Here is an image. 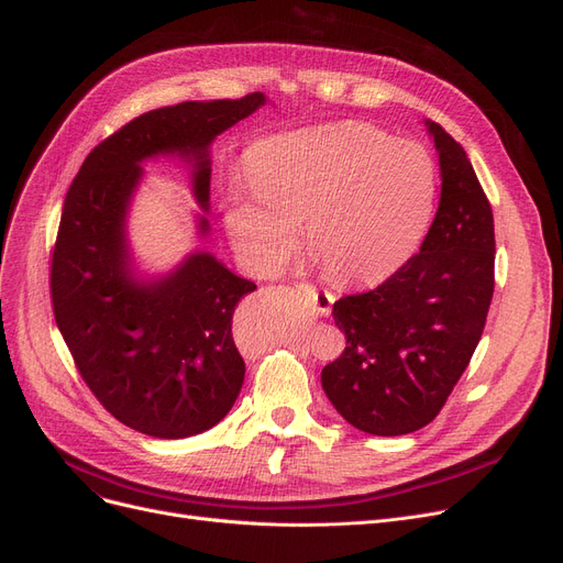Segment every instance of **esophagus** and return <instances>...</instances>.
Here are the masks:
<instances>
[{"instance_id":"obj_1","label":"esophagus","mask_w":563,"mask_h":563,"mask_svg":"<svg viewBox=\"0 0 563 563\" xmlns=\"http://www.w3.org/2000/svg\"><path fill=\"white\" fill-rule=\"evenodd\" d=\"M299 287H303V285H299ZM306 289L312 294V306H314V310H317L319 314H331V306H333V301H335L333 294L327 291V289L310 287V285H306Z\"/></svg>"}]
</instances>
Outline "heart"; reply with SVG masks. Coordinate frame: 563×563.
Listing matches in <instances>:
<instances>
[{
  "instance_id": "heart-1",
  "label": "heart",
  "mask_w": 563,
  "mask_h": 563,
  "mask_svg": "<svg viewBox=\"0 0 563 563\" xmlns=\"http://www.w3.org/2000/svg\"><path fill=\"white\" fill-rule=\"evenodd\" d=\"M249 183L232 180L225 228L251 269L274 274L297 223L321 274L338 285L376 283L418 249L438 191L431 155L369 125L344 123L276 134L246 157Z\"/></svg>"
}]
</instances>
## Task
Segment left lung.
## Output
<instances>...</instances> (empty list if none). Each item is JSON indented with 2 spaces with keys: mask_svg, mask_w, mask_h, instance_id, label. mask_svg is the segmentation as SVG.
I'll return each instance as SVG.
<instances>
[{
  "mask_svg": "<svg viewBox=\"0 0 563 563\" xmlns=\"http://www.w3.org/2000/svg\"><path fill=\"white\" fill-rule=\"evenodd\" d=\"M440 202L420 253L376 289L333 303L342 356L321 369L340 416L372 435L427 427L470 365L495 287L490 202L461 143L427 121Z\"/></svg>",
  "mask_w": 563,
  "mask_h": 563,
  "instance_id": "8db88e82",
  "label": "left lung"
}]
</instances>
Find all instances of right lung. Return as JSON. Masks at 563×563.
Here are the masks:
<instances>
[{"label": "right lung", "instance_id": "right-lung-1", "mask_svg": "<svg viewBox=\"0 0 563 563\" xmlns=\"http://www.w3.org/2000/svg\"><path fill=\"white\" fill-rule=\"evenodd\" d=\"M264 102V93H251L141 113L88 153L66 194L49 274L56 327L98 401L145 435L189 438L228 416L246 374L232 314L255 283L205 251L168 276L136 278L125 217L141 162L189 159L194 194L207 212V147ZM198 228L207 234L210 223L200 217Z\"/></svg>", "mask_w": 563, "mask_h": 563}]
</instances>
